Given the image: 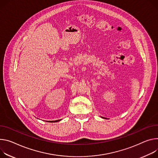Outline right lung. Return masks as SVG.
<instances>
[{"instance_id":"obj_1","label":"right lung","mask_w":158,"mask_h":158,"mask_svg":"<svg viewBox=\"0 0 158 158\" xmlns=\"http://www.w3.org/2000/svg\"><path fill=\"white\" fill-rule=\"evenodd\" d=\"M59 121H60V120H55V121H52L51 122H59Z\"/></svg>"}]
</instances>
